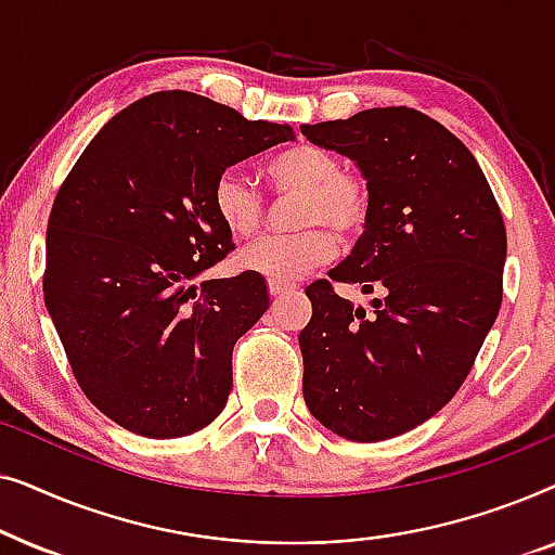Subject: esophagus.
<instances>
[{
  "label": "esophagus",
  "instance_id": "esophagus-1",
  "mask_svg": "<svg viewBox=\"0 0 555 555\" xmlns=\"http://www.w3.org/2000/svg\"><path fill=\"white\" fill-rule=\"evenodd\" d=\"M268 287H270L272 298H280V295H285V293L293 291V285H285V283H270Z\"/></svg>",
  "mask_w": 555,
  "mask_h": 555
}]
</instances>
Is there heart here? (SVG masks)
<instances>
[{"label": "heart", "mask_w": 555, "mask_h": 555, "mask_svg": "<svg viewBox=\"0 0 555 555\" xmlns=\"http://www.w3.org/2000/svg\"><path fill=\"white\" fill-rule=\"evenodd\" d=\"M264 177L278 194L300 196L298 227H313L293 237H262L242 249L237 268L268 278L270 283L291 285L306 278L318 264L336 255V240L328 224L340 234H351L366 222L369 194L361 179L340 171V162L321 146H293L264 164ZM219 222L232 237L245 240L262 224V196L237 171H222L211 192Z\"/></svg>", "instance_id": "b5f03b06"}]
</instances>
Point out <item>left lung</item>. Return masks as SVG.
Wrapping results in <instances>:
<instances>
[{
    "mask_svg": "<svg viewBox=\"0 0 555 555\" xmlns=\"http://www.w3.org/2000/svg\"><path fill=\"white\" fill-rule=\"evenodd\" d=\"M359 166L363 234L328 275L378 293L374 313L318 280L300 331L302 397L325 429L382 442L435 416L465 382L503 302L505 224L457 135L414 108L300 126Z\"/></svg>",
    "mask_w": 555,
    "mask_h": 555,
    "instance_id": "left-lung-1",
    "label": "left lung"
}]
</instances>
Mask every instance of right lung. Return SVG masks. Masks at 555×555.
Listing matches in <instances>:
<instances>
[{"label":"right lung","instance_id":"1","mask_svg":"<svg viewBox=\"0 0 555 555\" xmlns=\"http://www.w3.org/2000/svg\"><path fill=\"white\" fill-rule=\"evenodd\" d=\"M291 126L247 120L186 90L116 113L52 204L44 306L86 397L133 435L211 424L232 391V348L270 306L262 275L199 278L232 247L211 192Z\"/></svg>","mask_w":555,"mask_h":555}]
</instances>
